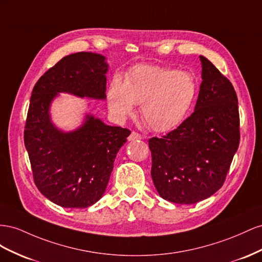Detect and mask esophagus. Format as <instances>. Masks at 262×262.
Instances as JSON below:
<instances>
[{"mask_svg": "<svg viewBox=\"0 0 262 262\" xmlns=\"http://www.w3.org/2000/svg\"><path fill=\"white\" fill-rule=\"evenodd\" d=\"M128 139L129 141H134V140H139V139H141V136L139 135L138 133H136V132H133V133H130V135L128 136Z\"/></svg>", "mask_w": 262, "mask_h": 262, "instance_id": "obj_1", "label": "esophagus"}]
</instances>
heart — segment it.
I'll use <instances>...</instances> for the list:
<instances>
[{
	"label": "heart",
	"mask_w": 262,
	"mask_h": 262,
	"mask_svg": "<svg viewBox=\"0 0 262 262\" xmlns=\"http://www.w3.org/2000/svg\"><path fill=\"white\" fill-rule=\"evenodd\" d=\"M198 93V83L189 72L163 67L139 64L116 76L107 89L111 113L122 119L140 104L141 117L149 128L164 133L180 125L190 112Z\"/></svg>",
	"instance_id": "1"
}]
</instances>
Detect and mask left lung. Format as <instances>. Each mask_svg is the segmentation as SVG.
Masks as SVG:
<instances>
[{
	"mask_svg": "<svg viewBox=\"0 0 262 262\" xmlns=\"http://www.w3.org/2000/svg\"><path fill=\"white\" fill-rule=\"evenodd\" d=\"M200 60L202 83L192 115L168 135L149 139L154 184L177 204L198 203L221 189L241 139L233 84L207 58Z\"/></svg>",
	"mask_w": 262,
	"mask_h": 262,
	"instance_id": "8db88e82",
	"label": "left lung"
}]
</instances>
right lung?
<instances>
[{
    "label": "right lung",
    "instance_id": "obj_1",
    "mask_svg": "<svg viewBox=\"0 0 262 262\" xmlns=\"http://www.w3.org/2000/svg\"><path fill=\"white\" fill-rule=\"evenodd\" d=\"M106 58L94 52L63 57L37 81L31 96L24 143L35 184L42 195L68 208H85L106 189L114 160L130 132L85 113L78 128L64 132L50 116L60 93L106 99Z\"/></svg>",
    "mask_w": 262,
    "mask_h": 262
}]
</instances>
